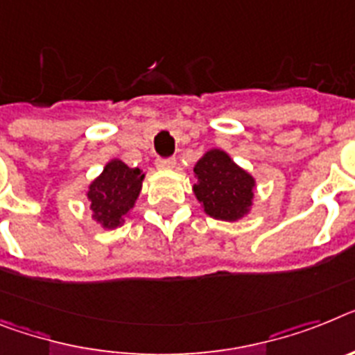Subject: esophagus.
<instances>
[{
  "label": "esophagus",
  "mask_w": 355,
  "mask_h": 355,
  "mask_svg": "<svg viewBox=\"0 0 355 355\" xmlns=\"http://www.w3.org/2000/svg\"><path fill=\"white\" fill-rule=\"evenodd\" d=\"M177 166L175 159H157V168L159 169H173Z\"/></svg>",
  "instance_id": "34e87169"
}]
</instances>
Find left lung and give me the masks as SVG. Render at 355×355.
Wrapping results in <instances>:
<instances>
[{
	"label": "left lung",
	"instance_id": "left-lung-1",
	"mask_svg": "<svg viewBox=\"0 0 355 355\" xmlns=\"http://www.w3.org/2000/svg\"><path fill=\"white\" fill-rule=\"evenodd\" d=\"M196 200L214 220L236 222L251 211L254 178L233 162L225 151L209 150L195 164Z\"/></svg>",
	"mask_w": 355,
	"mask_h": 355
}]
</instances>
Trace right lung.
<instances>
[{
  "label": "right lung",
  "instance_id": "add662e5",
  "mask_svg": "<svg viewBox=\"0 0 355 355\" xmlns=\"http://www.w3.org/2000/svg\"><path fill=\"white\" fill-rule=\"evenodd\" d=\"M144 173L139 168H128L119 159L110 160L103 173L88 186L92 218L104 229L122 225L126 214L133 209L141 195Z\"/></svg>",
  "mask_w": 355,
  "mask_h": 355
}]
</instances>
